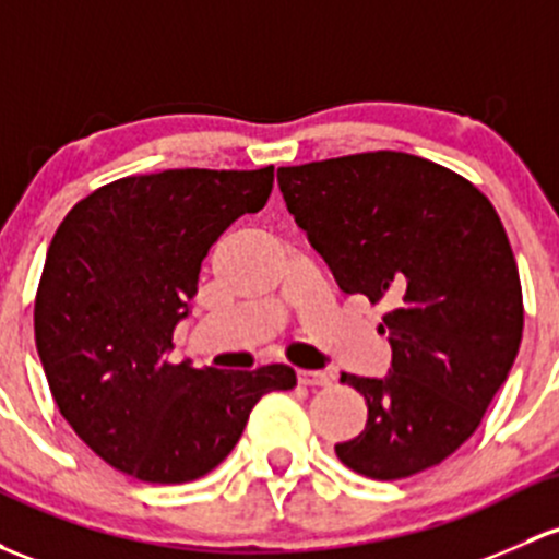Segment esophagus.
<instances>
[{"label": "esophagus", "mask_w": 559, "mask_h": 559, "mask_svg": "<svg viewBox=\"0 0 559 559\" xmlns=\"http://www.w3.org/2000/svg\"><path fill=\"white\" fill-rule=\"evenodd\" d=\"M297 380L302 385H332V374L321 372V369H299Z\"/></svg>", "instance_id": "esophagus-1"}]
</instances>
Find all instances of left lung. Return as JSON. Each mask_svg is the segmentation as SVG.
I'll return each mask as SVG.
<instances>
[{
	"instance_id": "1",
	"label": "left lung",
	"mask_w": 559,
	"mask_h": 559,
	"mask_svg": "<svg viewBox=\"0 0 559 559\" xmlns=\"http://www.w3.org/2000/svg\"><path fill=\"white\" fill-rule=\"evenodd\" d=\"M278 187L340 289L391 305V369L343 372L369 415L334 452L372 479L437 466L477 431L520 350V273L496 209L450 168L388 150L278 168Z\"/></svg>"
}]
</instances>
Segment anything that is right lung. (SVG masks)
Masks as SVG:
<instances>
[{
  "label": "right lung",
  "mask_w": 559,
  "mask_h": 559,
  "mask_svg": "<svg viewBox=\"0 0 559 559\" xmlns=\"http://www.w3.org/2000/svg\"><path fill=\"white\" fill-rule=\"evenodd\" d=\"M270 190L273 166L126 176L74 205L52 235L34 340L61 415L117 472L152 485L203 477L230 455L264 393L297 385L286 364L222 372L166 361L211 243Z\"/></svg>",
  "instance_id": "1"
}]
</instances>
